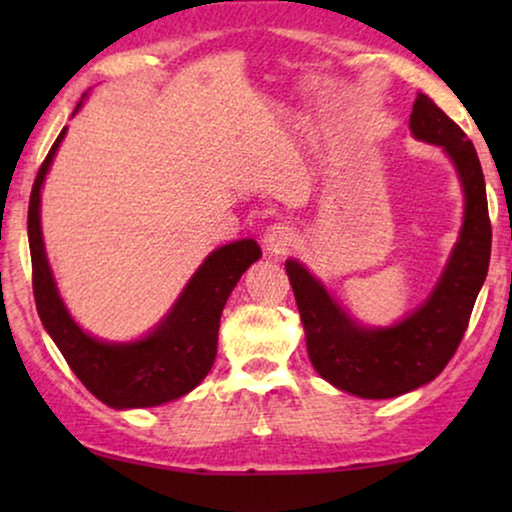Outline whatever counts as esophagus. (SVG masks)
Here are the masks:
<instances>
[{"label":"esophagus","mask_w":512,"mask_h":512,"mask_svg":"<svg viewBox=\"0 0 512 512\" xmlns=\"http://www.w3.org/2000/svg\"><path fill=\"white\" fill-rule=\"evenodd\" d=\"M296 247V233L286 223H275L265 230L263 235V249L268 256H284Z\"/></svg>","instance_id":"34e87169"}]
</instances>
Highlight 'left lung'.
<instances>
[{"label": "left lung", "mask_w": 512, "mask_h": 512, "mask_svg": "<svg viewBox=\"0 0 512 512\" xmlns=\"http://www.w3.org/2000/svg\"><path fill=\"white\" fill-rule=\"evenodd\" d=\"M410 132L447 153L464 191V223L429 298L396 324L363 326L303 263L286 261L314 370L335 389L375 401L408 394L443 373L464 338L492 251L485 177L471 139L424 93L412 104Z\"/></svg>", "instance_id": "left-lung-1"}]
</instances>
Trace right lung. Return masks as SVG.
I'll use <instances>...</instances> for the list:
<instances>
[{
  "label": "right lung",
  "mask_w": 512,
  "mask_h": 512,
  "mask_svg": "<svg viewBox=\"0 0 512 512\" xmlns=\"http://www.w3.org/2000/svg\"><path fill=\"white\" fill-rule=\"evenodd\" d=\"M81 104L83 100L74 114ZM65 135L67 128H62L39 167L27 209L32 289L41 324L83 387L109 408H153L177 401L212 370L221 312L240 277L261 258V247L256 240H237L214 249L193 272L165 317L144 338L111 342L86 333L60 298L41 233V188Z\"/></svg>",
  "instance_id": "add662e5"
}]
</instances>
